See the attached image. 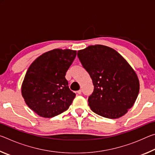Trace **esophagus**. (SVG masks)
Here are the masks:
<instances>
[{"label":"esophagus","mask_w":155,"mask_h":155,"mask_svg":"<svg viewBox=\"0 0 155 155\" xmlns=\"http://www.w3.org/2000/svg\"><path fill=\"white\" fill-rule=\"evenodd\" d=\"M81 93H82V91H81V90H79L78 91H77L78 94H81Z\"/></svg>","instance_id":"esophagus-1"}]
</instances>
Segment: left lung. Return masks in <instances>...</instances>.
I'll return each mask as SVG.
<instances>
[{
    "instance_id": "1",
    "label": "left lung",
    "mask_w": 155,
    "mask_h": 155,
    "mask_svg": "<svg viewBox=\"0 0 155 155\" xmlns=\"http://www.w3.org/2000/svg\"><path fill=\"white\" fill-rule=\"evenodd\" d=\"M77 55L94 87L88 98L91 111L111 119L127 114L140 91L137 75L127 60L115 50L100 44L80 50Z\"/></svg>"
}]
</instances>
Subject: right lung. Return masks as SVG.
I'll use <instances>...</instances> for the list:
<instances>
[{
  "mask_svg": "<svg viewBox=\"0 0 155 155\" xmlns=\"http://www.w3.org/2000/svg\"><path fill=\"white\" fill-rule=\"evenodd\" d=\"M77 55L70 49H53L38 57L28 68L21 87L27 106L43 117H52L69 108L76 94L68 87L67 70Z\"/></svg>",
  "mask_w": 155,
  "mask_h": 155,
  "instance_id": "obj_1",
  "label": "right lung"
}]
</instances>
